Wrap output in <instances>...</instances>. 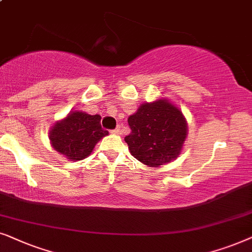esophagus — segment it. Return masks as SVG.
<instances>
[{
  "instance_id": "1",
  "label": "esophagus",
  "mask_w": 252,
  "mask_h": 252,
  "mask_svg": "<svg viewBox=\"0 0 252 252\" xmlns=\"http://www.w3.org/2000/svg\"><path fill=\"white\" fill-rule=\"evenodd\" d=\"M113 132H114V133H116V135H119V133L122 132V126H116V129H114V130H113Z\"/></svg>"
}]
</instances>
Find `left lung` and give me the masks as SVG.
<instances>
[{"instance_id":"1","label":"left lung","mask_w":252,"mask_h":252,"mask_svg":"<svg viewBox=\"0 0 252 252\" xmlns=\"http://www.w3.org/2000/svg\"><path fill=\"white\" fill-rule=\"evenodd\" d=\"M128 123L131 132L124 140L140 162L159 167L180 156L188 126L182 112L168 100L143 103Z\"/></svg>"}]
</instances>
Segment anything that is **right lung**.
Returning a JSON list of instances; mask_svg holds the SVG:
<instances>
[{
  "mask_svg": "<svg viewBox=\"0 0 252 252\" xmlns=\"http://www.w3.org/2000/svg\"><path fill=\"white\" fill-rule=\"evenodd\" d=\"M101 116L83 112H71L59 121L49 131L54 150L71 161L85 159L92 153L95 144L108 135L100 124Z\"/></svg>",
  "mask_w": 252,
  "mask_h": 252,
  "instance_id": "obj_1",
  "label": "right lung"
}]
</instances>
